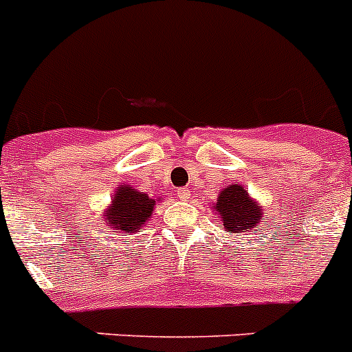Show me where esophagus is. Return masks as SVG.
<instances>
[{
  "mask_svg": "<svg viewBox=\"0 0 352 352\" xmlns=\"http://www.w3.org/2000/svg\"><path fill=\"white\" fill-rule=\"evenodd\" d=\"M176 195H178L179 199H183V201H186V199L190 197V190H188V188H178V190H176Z\"/></svg>",
  "mask_w": 352,
  "mask_h": 352,
  "instance_id": "34e87169",
  "label": "esophagus"
}]
</instances>
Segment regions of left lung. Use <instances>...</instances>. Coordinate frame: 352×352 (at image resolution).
Listing matches in <instances>:
<instances>
[{
	"instance_id": "obj_1",
	"label": "left lung",
	"mask_w": 352,
	"mask_h": 352,
	"mask_svg": "<svg viewBox=\"0 0 352 352\" xmlns=\"http://www.w3.org/2000/svg\"><path fill=\"white\" fill-rule=\"evenodd\" d=\"M213 211L227 232H252L263 220V208L238 183L220 190Z\"/></svg>"
}]
</instances>
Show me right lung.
Instances as JSON below:
<instances>
[{
  "label": "right lung",
  "instance_id": "add662e5",
  "mask_svg": "<svg viewBox=\"0 0 352 352\" xmlns=\"http://www.w3.org/2000/svg\"><path fill=\"white\" fill-rule=\"evenodd\" d=\"M155 199L149 197L144 192L135 190L130 185L118 186L113 203L104 211L105 223L114 229V232H132L142 231V226L149 220L155 208Z\"/></svg>",
  "mask_w": 352,
  "mask_h": 352
}]
</instances>
